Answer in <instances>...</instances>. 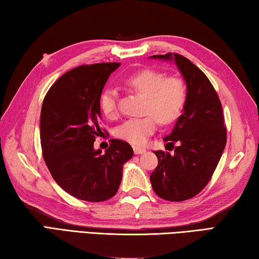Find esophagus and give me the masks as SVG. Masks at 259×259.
Listing matches in <instances>:
<instances>
[{
  "mask_svg": "<svg viewBox=\"0 0 259 259\" xmlns=\"http://www.w3.org/2000/svg\"><path fill=\"white\" fill-rule=\"evenodd\" d=\"M146 152V149L143 148H139V147H134V153L135 155H142V153Z\"/></svg>",
  "mask_w": 259,
  "mask_h": 259,
  "instance_id": "1",
  "label": "esophagus"
}]
</instances>
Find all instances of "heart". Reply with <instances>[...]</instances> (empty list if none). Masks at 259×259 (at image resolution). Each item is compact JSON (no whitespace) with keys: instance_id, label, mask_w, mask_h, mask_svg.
I'll return each mask as SVG.
<instances>
[{"instance_id":"obj_1","label":"heart","mask_w":259,"mask_h":259,"mask_svg":"<svg viewBox=\"0 0 259 259\" xmlns=\"http://www.w3.org/2000/svg\"><path fill=\"white\" fill-rule=\"evenodd\" d=\"M125 83L147 97V115L127 119L117 127L115 135L133 146H143L156 132L158 122L170 124L181 116L188 100L187 84L181 77H166L165 72L150 68L130 76ZM117 104V90L107 88L100 97L102 112L108 118H115Z\"/></svg>"}]
</instances>
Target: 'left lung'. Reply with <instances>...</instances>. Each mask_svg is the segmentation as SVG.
I'll return each instance as SVG.
<instances>
[{
  "instance_id": "obj_1",
  "label": "left lung",
  "mask_w": 259,
  "mask_h": 259,
  "mask_svg": "<svg viewBox=\"0 0 259 259\" xmlns=\"http://www.w3.org/2000/svg\"><path fill=\"white\" fill-rule=\"evenodd\" d=\"M151 58L174 61L188 88L183 113L164 138L166 147L169 144L174 152L155 151L158 166L150 175L151 185L165 200H188L209 182L224 151L226 128L222 103L208 77L188 58L178 53Z\"/></svg>"
}]
</instances>
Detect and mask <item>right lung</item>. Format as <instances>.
Here are the masks:
<instances>
[{"label": "right lung", "instance_id": "add662e5", "mask_svg": "<svg viewBox=\"0 0 259 259\" xmlns=\"http://www.w3.org/2000/svg\"><path fill=\"white\" fill-rule=\"evenodd\" d=\"M119 62L95 63L67 71L50 88L40 110V146L53 180L80 200L100 202L118 191L122 165L133 149L112 139L106 152L93 144L100 128L101 97Z\"/></svg>", "mask_w": 259, "mask_h": 259}]
</instances>
